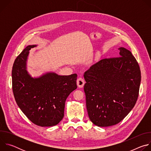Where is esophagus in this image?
Segmentation results:
<instances>
[{
	"label": "esophagus",
	"instance_id": "34e87169",
	"mask_svg": "<svg viewBox=\"0 0 151 151\" xmlns=\"http://www.w3.org/2000/svg\"><path fill=\"white\" fill-rule=\"evenodd\" d=\"M84 83H85V81L83 80V78H79L77 79V85L78 87L82 88L83 87Z\"/></svg>",
	"mask_w": 151,
	"mask_h": 151
}]
</instances>
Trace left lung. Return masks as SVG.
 Segmentation results:
<instances>
[{
	"instance_id": "1",
	"label": "left lung",
	"mask_w": 151,
	"mask_h": 151,
	"mask_svg": "<svg viewBox=\"0 0 151 151\" xmlns=\"http://www.w3.org/2000/svg\"><path fill=\"white\" fill-rule=\"evenodd\" d=\"M119 57L102 59L84 73L86 106L91 121L99 127L121 122L139 96L141 72L132 52L119 48Z\"/></svg>"
}]
</instances>
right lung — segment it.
<instances>
[{
	"instance_id": "right-lung-1",
	"label": "right lung",
	"mask_w": 151,
	"mask_h": 151,
	"mask_svg": "<svg viewBox=\"0 0 151 151\" xmlns=\"http://www.w3.org/2000/svg\"><path fill=\"white\" fill-rule=\"evenodd\" d=\"M35 47L27 46L15 60L12 91L17 105L30 121L40 127L54 126L64 116L66 99L77 88V75L50 72L32 78L26 70V61L29 51Z\"/></svg>"
}]
</instances>
